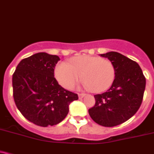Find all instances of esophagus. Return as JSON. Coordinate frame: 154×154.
Here are the masks:
<instances>
[{
    "label": "esophagus",
    "instance_id": "34e87169",
    "mask_svg": "<svg viewBox=\"0 0 154 154\" xmlns=\"http://www.w3.org/2000/svg\"><path fill=\"white\" fill-rule=\"evenodd\" d=\"M85 96V94H78L79 99H82Z\"/></svg>",
    "mask_w": 154,
    "mask_h": 154
}]
</instances>
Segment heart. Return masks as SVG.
Wrapping results in <instances>:
<instances>
[{"mask_svg": "<svg viewBox=\"0 0 154 154\" xmlns=\"http://www.w3.org/2000/svg\"><path fill=\"white\" fill-rule=\"evenodd\" d=\"M54 75L58 82L66 89H72L82 78L85 82L84 88L93 92H102L113 84L116 69L109 60L97 56L82 55L73 58L68 64L58 63Z\"/></svg>", "mask_w": 154, "mask_h": 154, "instance_id": "1", "label": "heart"}]
</instances>
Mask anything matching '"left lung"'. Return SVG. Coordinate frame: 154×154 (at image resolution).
<instances>
[{"label":"left lung","mask_w":154,"mask_h":154,"mask_svg":"<svg viewBox=\"0 0 154 154\" xmlns=\"http://www.w3.org/2000/svg\"><path fill=\"white\" fill-rule=\"evenodd\" d=\"M113 63L116 76L106 92L94 95V106L88 114L96 123L114 127L132 117L142 104L145 89V76L137 63L116 51L100 54Z\"/></svg>","instance_id":"obj_1"}]
</instances>
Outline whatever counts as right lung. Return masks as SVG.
Masks as SVG:
<instances>
[{"instance_id": "obj_1", "label": "right lung", "mask_w": 154, "mask_h": 154, "mask_svg": "<svg viewBox=\"0 0 154 154\" xmlns=\"http://www.w3.org/2000/svg\"><path fill=\"white\" fill-rule=\"evenodd\" d=\"M57 55L40 52L22 60L12 76L14 103L23 116L37 125L47 127L63 121L69 106L78 100L54 77Z\"/></svg>"}]
</instances>
